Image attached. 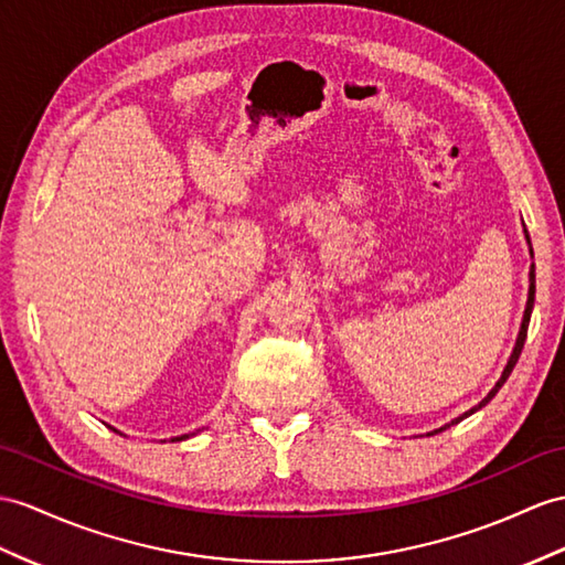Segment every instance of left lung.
Masks as SVG:
<instances>
[{
	"label": "left lung",
	"instance_id": "1",
	"mask_svg": "<svg viewBox=\"0 0 565 565\" xmlns=\"http://www.w3.org/2000/svg\"><path fill=\"white\" fill-rule=\"evenodd\" d=\"M527 244H530V237H527ZM530 254H532V249H530ZM532 307H534V264L530 266V290H527V305H525V313H522V323H520V330H518V338H515V348H513V352H511V356H508V364H505V369H503V374H501V379L497 381V386H493L491 391H489V395L484 397V401H481L479 405H475L472 409H467L465 415H460L458 419H452L450 424H446V426H441V429H436V431H431V434H441V431H446V429H450L452 424H458V422H462L465 417H470V415H475L477 409H481L484 407L487 403H491V397L497 395L499 391H501V386L505 383V379L511 376V371H513V366L518 364V356H520V352H522V345H525V338H527V326H530V316H532Z\"/></svg>",
	"mask_w": 565,
	"mask_h": 565
}]
</instances>
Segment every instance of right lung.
Listing matches in <instances>:
<instances>
[{"instance_id": "add662e5", "label": "right lung", "mask_w": 565, "mask_h": 565, "mask_svg": "<svg viewBox=\"0 0 565 565\" xmlns=\"http://www.w3.org/2000/svg\"><path fill=\"white\" fill-rule=\"evenodd\" d=\"M109 429H115V426H109ZM115 431H117V429H115ZM117 434H121V431H117ZM189 436H191V434H184V436H174L172 441H184V438H189Z\"/></svg>"}]
</instances>
